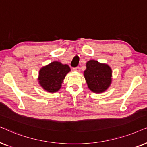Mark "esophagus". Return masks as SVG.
<instances>
[{
	"label": "esophagus",
	"mask_w": 147,
	"mask_h": 147,
	"mask_svg": "<svg viewBox=\"0 0 147 147\" xmlns=\"http://www.w3.org/2000/svg\"><path fill=\"white\" fill-rule=\"evenodd\" d=\"M73 70H75V71L79 72V71H80V68L79 67V66H77V67H75V68H73Z\"/></svg>",
	"instance_id": "esophagus-1"
}]
</instances>
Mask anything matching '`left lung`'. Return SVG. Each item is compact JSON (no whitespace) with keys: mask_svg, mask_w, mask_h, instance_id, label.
I'll list each match as a JSON object with an SVG mask.
<instances>
[{"mask_svg":"<svg viewBox=\"0 0 147 147\" xmlns=\"http://www.w3.org/2000/svg\"><path fill=\"white\" fill-rule=\"evenodd\" d=\"M88 87L95 93H101L109 87L111 81V70L107 64L89 60L84 72Z\"/></svg>","mask_w":147,"mask_h":147,"instance_id":"1","label":"left lung"}]
</instances>
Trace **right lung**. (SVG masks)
I'll return each instance as SVG.
<instances>
[{
  "label": "right lung",
  "instance_id": "obj_1",
  "mask_svg": "<svg viewBox=\"0 0 147 147\" xmlns=\"http://www.w3.org/2000/svg\"><path fill=\"white\" fill-rule=\"evenodd\" d=\"M70 70L67 64H62L59 62H51L41 68L39 72V83L46 91L54 93L60 89L62 81Z\"/></svg>",
  "mask_w": 147,
  "mask_h": 147
}]
</instances>
